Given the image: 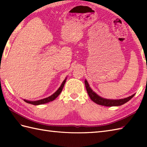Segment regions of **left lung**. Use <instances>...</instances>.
I'll use <instances>...</instances> for the list:
<instances>
[{
    "label": "left lung",
    "instance_id": "obj_1",
    "mask_svg": "<svg viewBox=\"0 0 147 147\" xmlns=\"http://www.w3.org/2000/svg\"><path fill=\"white\" fill-rule=\"evenodd\" d=\"M85 84L86 88L87 93L90 96V98H91L92 101L94 102L96 104L98 105L106 106V107H112V106H119L121 105H123L130 100L134 96L135 94L132 95L131 96H129L128 97L125 98H122V99H118V100H111V99H107L102 98L101 96H98L95 92H94L90 88L89 86V84L88 82L85 80Z\"/></svg>",
    "mask_w": 147,
    "mask_h": 147
}]
</instances>
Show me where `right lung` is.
Returning a JSON list of instances; mask_svg holds the SVG:
<instances>
[{"label":"right lung","mask_w":147,"mask_h":147,"mask_svg":"<svg viewBox=\"0 0 147 147\" xmlns=\"http://www.w3.org/2000/svg\"><path fill=\"white\" fill-rule=\"evenodd\" d=\"M66 79H67V78H65V79L63 81V82H62V83L61 84V85L60 87H59V89L54 93V94H52V95L49 96V97L39 100H36V101H29V100H26L24 99V101L28 103V104H33L35 105L44 104H46V103L53 101L54 100H55L56 98H57L59 95H60V93H61L62 89H63V87L64 86V84L65 83V81H66Z\"/></svg>","instance_id":"obj_1"}]
</instances>
